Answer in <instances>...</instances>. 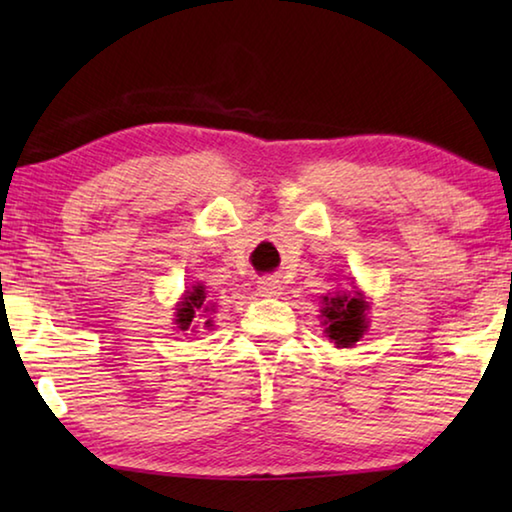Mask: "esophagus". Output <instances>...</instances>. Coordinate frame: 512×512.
<instances>
[{"label": "esophagus", "mask_w": 512, "mask_h": 512, "mask_svg": "<svg viewBox=\"0 0 512 512\" xmlns=\"http://www.w3.org/2000/svg\"><path fill=\"white\" fill-rule=\"evenodd\" d=\"M257 291H259V296H264V298L280 296V291H282L280 280H275V277H262V280L257 282Z\"/></svg>", "instance_id": "1"}]
</instances>
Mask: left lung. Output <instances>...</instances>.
<instances>
[{"instance_id": "1", "label": "left lung", "mask_w": 512, "mask_h": 512, "mask_svg": "<svg viewBox=\"0 0 512 512\" xmlns=\"http://www.w3.org/2000/svg\"><path fill=\"white\" fill-rule=\"evenodd\" d=\"M320 320L325 334L334 341L336 348H352L363 332H368V302L363 293H336L323 298Z\"/></svg>"}]
</instances>
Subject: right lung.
I'll return each instance as SVG.
<instances>
[{
    "instance_id": "right-lung-1",
    "label": "right lung",
    "mask_w": 512,
    "mask_h": 512,
    "mask_svg": "<svg viewBox=\"0 0 512 512\" xmlns=\"http://www.w3.org/2000/svg\"><path fill=\"white\" fill-rule=\"evenodd\" d=\"M205 287L203 284H196L192 287V291L185 293V298L178 302V309H176V325L178 329H183L187 332L189 327L196 323L198 316H205L207 311H212L210 307H205ZM205 327H212V318H205L203 320Z\"/></svg>"
}]
</instances>
